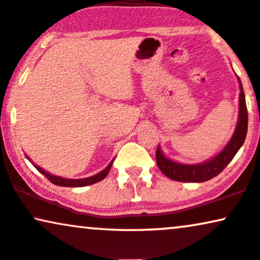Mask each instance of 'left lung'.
Here are the masks:
<instances>
[{"label":"left lung","mask_w":260,"mask_h":260,"mask_svg":"<svg viewBox=\"0 0 260 260\" xmlns=\"http://www.w3.org/2000/svg\"><path fill=\"white\" fill-rule=\"evenodd\" d=\"M238 80L240 84L239 120L235 132L224 149L217 156L213 157L212 159L206 160L202 164L190 166V164H181L167 158L158 146L156 151V162L164 175L180 182H204L217 176L228 166L229 162L234 158L236 152L240 150V147L242 146L246 139L248 124L247 107H246L244 88H242V84L239 77Z\"/></svg>","instance_id":"obj_1"}]
</instances>
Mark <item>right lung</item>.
I'll return each mask as SVG.
<instances>
[{"label":"right lung","mask_w":260,"mask_h":260,"mask_svg":"<svg viewBox=\"0 0 260 260\" xmlns=\"http://www.w3.org/2000/svg\"><path fill=\"white\" fill-rule=\"evenodd\" d=\"M26 157H27V156H26ZM27 159H29L28 157H27ZM113 162H114V159L111 160V162L109 163V166H108L106 169L102 170L101 173L96 174V175L90 176V177H85V179H75V180H73V179H64V177L52 175V174H49L48 172H45L44 169L39 168V167L36 166V164H34V166L36 167V169H37L39 173H42L43 175L47 177V179L51 183H54V185L62 186V187H84V186L93 185V183L102 181V180H103L104 177L108 175V173H109L111 166H113Z\"/></svg>","instance_id":"add662e5"}]
</instances>
